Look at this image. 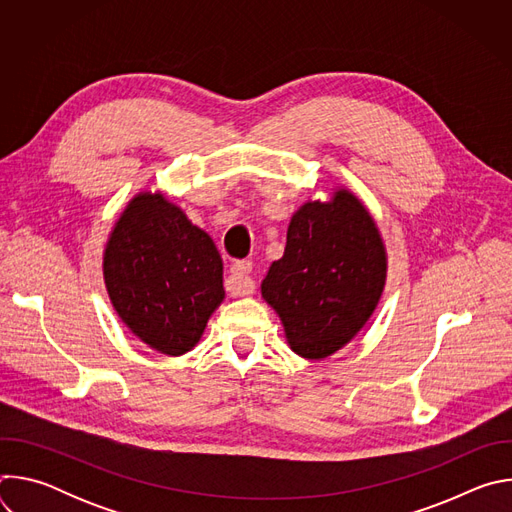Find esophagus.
Returning <instances> with one entry per match:
<instances>
[{"instance_id": "1", "label": "esophagus", "mask_w": 512, "mask_h": 512, "mask_svg": "<svg viewBox=\"0 0 512 512\" xmlns=\"http://www.w3.org/2000/svg\"><path fill=\"white\" fill-rule=\"evenodd\" d=\"M251 271H253V263L251 261H237L233 267H231V273L227 275V281H225V287L231 296H247V294H253L255 289V281L251 277Z\"/></svg>"}]
</instances>
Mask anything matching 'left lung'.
Returning <instances> with one entry per match:
<instances>
[{"label": "left lung", "instance_id": "1", "mask_svg": "<svg viewBox=\"0 0 512 512\" xmlns=\"http://www.w3.org/2000/svg\"><path fill=\"white\" fill-rule=\"evenodd\" d=\"M387 277L385 247L371 214L348 190L306 202L287 229L261 294L287 342L304 358H326L367 324Z\"/></svg>", "mask_w": 512, "mask_h": 512}]
</instances>
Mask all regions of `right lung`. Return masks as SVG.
Returning a JSON list of instances; mask_svg holds the SVG:
<instances>
[{
  "mask_svg": "<svg viewBox=\"0 0 512 512\" xmlns=\"http://www.w3.org/2000/svg\"><path fill=\"white\" fill-rule=\"evenodd\" d=\"M103 273L127 328L170 356L200 340L225 298L223 259L212 239L162 194L129 202L107 243Z\"/></svg>",
  "mask_w": 512,
  "mask_h": 512,
  "instance_id": "obj_1",
  "label": "right lung"
}]
</instances>
